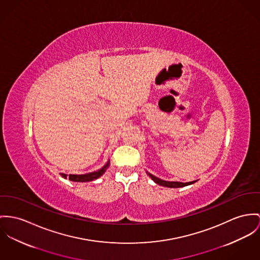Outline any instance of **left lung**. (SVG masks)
Returning a JSON list of instances; mask_svg holds the SVG:
<instances>
[{
	"mask_svg": "<svg viewBox=\"0 0 260 260\" xmlns=\"http://www.w3.org/2000/svg\"><path fill=\"white\" fill-rule=\"evenodd\" d=\"M149 177L151 179L153 180L155 183H157L158 185L161 186H164V187H169V188H180V187H184V186H187V185H190V184H193L195 183L196 181H192V182H187V183H182V182H169V181H164V180L159 179L155 176H153L152 174L148 173Z\"/></svg>",
	"mask_w": 260,
	"mask_h": 260,
	"instance_id": "left-lung-1",
	"label": "left lung"
}]
</instances>
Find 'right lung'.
I'll return each instance as SVG.
<instances>
[{"mask_svg": "<svg viewBox=\"0 0 260 260\" xmlns=\"http://www.w3.org/2000/svg\"><path fill=\"white\" fill-rule=\"evenodd\" d=\"M109 164H110V162H108L103 168H101L100 170H98V171L91 172V173H88V174H82V175H72V174H70L68 176V178L71 181H74V182H88V181L97 179L104 174L105 170L109 167ZM61 176L64 177V178L67 177V175L63 174V173H61Z\"/></svg>", "mask_w": 260, "mask_h": 260, "instance_id": "obj_1", "label": "right lung"}]
</instances>
